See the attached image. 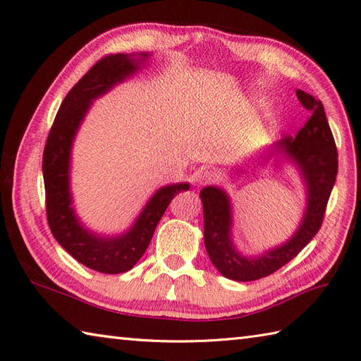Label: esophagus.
I'll return each instance as SVG.
<instances>
[{
  "instance_id": "esophagus-1",
  "label": "esophagus",
  "mask_w": 361,
  "mask_h": 361,
  "mask_svg": "<svg viewBox=\"0 0 361 361\" xmlns=\"http://www.w3.org/2000/svg\"><path fill=\"white\" fill-rule=\"evenodd\" d=\"M215 174L209 170H199L195 171L194 174V182L199 183V185H204V183H209L211 180H214Z\"/></svg>"
}]
</instances>
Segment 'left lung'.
Listing matches in <instances>:
<instances>
[{
	"label": "left lung",
	"mask_w": 361,
	"mask_h": 361,
	"mask_svg": "<svg viewBox=\"0 0 361 361\" xmlns=\"http://www.w3.org/2000/svg\"><path fill=\"white\" fill-rule=\"evenodd\" d=\"M297 97L312 113L307 123L295 138L283 135L262 157L269 161L271 157L283 155L298 167L305 182L307 202L293 236L259 256L239 253L232 241V204L227 192L218 187H206L200 191L206 251L214 267L231 280L253 281L272 274L297 256L321 228L337 176V149L322 102L302 90H297Z\"/></svg>",
	"instance_id": "obj_1"
}]
</instances>
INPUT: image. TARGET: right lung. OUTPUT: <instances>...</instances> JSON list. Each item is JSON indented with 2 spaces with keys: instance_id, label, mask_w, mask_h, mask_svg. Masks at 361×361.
Instances as JSON below:
<instances>
[{
  "instance_id": "1",
  "label": "right lung",
  "mask_w": 361,
  "mask_h": 361,
  "mask_svg": "<svg viewBox=\"0 0 361 361\" xmlns=\"http://www.w3.org/2000/svg\"><path fill=\"white\" fill-rule=\"evenodd\" d=\"M150 54H111L97 61L64 97L43 150V182L48 224L57 243L87 268L120 274L133 268L146 248L173 197L190 183L159 188L122 235L101 236L85 228L72 206L71 154L76 133L92 102L145 66Z\"/></svg>"
}]
</instances>
